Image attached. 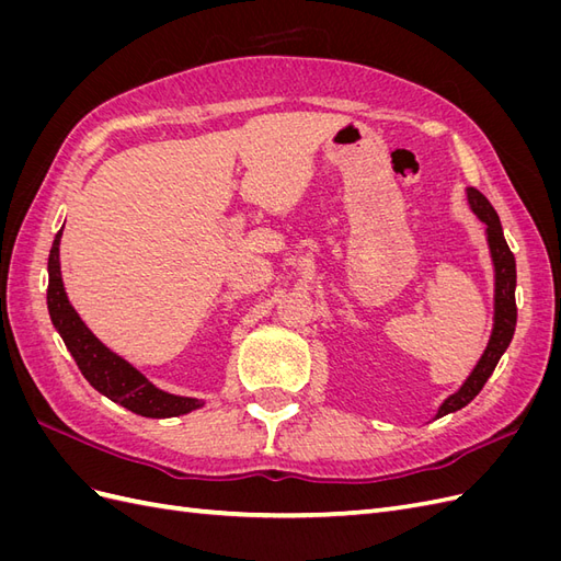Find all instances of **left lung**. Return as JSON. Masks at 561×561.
Segmentation results:
<instances>
[{"mask_svg":"<svg viewBox=\"0 0 561 561\" xmlns=\"http://www.w3.org/2000/svg\"><path fill=\"white\" fill-rule=\"evenodd\" d=\"M468 201L470 208L474 210L482 222L486 225V239H489V248H491V257H494V266H496V313H494V332H491L489 346L482 355V360L474 367L472 375L468 377V381L461 386L458 393H454L451 398L445 400V404L439 407L437 419L451 414L456 410L466 407L474 396L480 393L484 388L486 379L491 377V371L496 369L501 355L505 353V348L511 346L513 334H515V325H517V304H515V285H517V271H515V254L511 252L505 243V236L501 229V219L496 215V210L491 208V203L486 201L484 194H480L478 190H468Z\"/></svg>","mask_w":561,"mask_h":561,"instance_id":"1","label":"left lung"}]
</instances>
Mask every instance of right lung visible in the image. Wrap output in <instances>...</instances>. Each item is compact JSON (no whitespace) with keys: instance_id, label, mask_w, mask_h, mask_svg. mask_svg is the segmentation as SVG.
Segmentation results:
<instances>
[{"instance_id":"add662e5","label":"right lung","mask_w":561,"mask_h":561,"mask_svg":"<svg viewBox=\"0 0 561 561\" xmlns=\"http://www.w3.org/2000/svg\"><path fill=\"white\" fill-rule=\"evenodd\" d=\"M60 233H56L54 248L48 254V290L46 304L54 328L62 336L67 351L72 353L77 367L87 381L98 390V393L107 396L112 402L126 407V410L149 416V419H165V416H180L192 410H198L203 404L194 398H180L163 393L157 386H151L138 369L128 365L124 358H118L105 344H100L93 332L83 325L77 311L67 301L62 278H60Z\"/></svg>"}]
</instances>
